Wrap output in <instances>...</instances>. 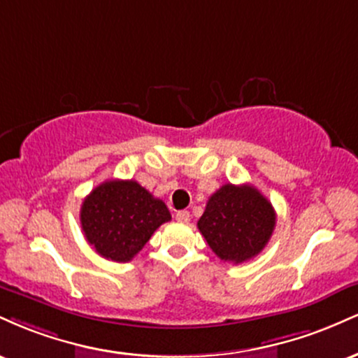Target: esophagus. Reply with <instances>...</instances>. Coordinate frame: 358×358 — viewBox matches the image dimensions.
<instances>
[{"label":"esophagus","mask_w":358,"mask_h":358,"mask_svg":"<svg viewBox=\"0 0 358 358\" xmlns=\"http://www.w3.org/2000/svg\"><path fill=\"white\" fill-rule=\"evenodd\" d=\"M176 220L182 222V224H187V222L190 220V212H188V210H180V212H176Z\"/></svg>","instance_id":"34e87169"}]
</instances>
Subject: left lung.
I'll return each mask as SVG.
<instances>
[{"instance_id":"obj_1","label":"left lung","mask_w":358,"mask_h":358,"mask_svg":"<svg viewBox=\"0 0 358 358\" xmlns=\"http://www.w3.org/2000/svg\"><path fill=\"white\" fill-rule=\"evenodd\" d=\"M196 227L222 261L241 264L266 248L276 212L252 185L227 183L208 199Z\"/></svg>"}]
</instances>
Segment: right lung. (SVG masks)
Returning a JSON list of instances; mask_svg holds the SVG:
<instances>
[{
  "instance_id": "obj_1",
  "label": "right lung",
  "mask_w": 358,
  "mask_h": 358,
  "mask_svg": "<svg viewBox=\"0 0 358 358\" xmlns=\"http://www.w3.org/2000/svg\"><path fill=\"white\" fill-rule=\"evenodd\" d=\"M168 220L171 215L165 202L134 180L101 183L80 207L85 239L99 256L116 262L131 261Z\"/></svg>"
}]
</instances>
